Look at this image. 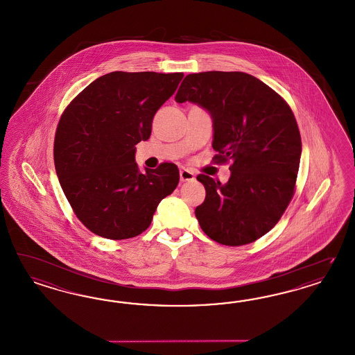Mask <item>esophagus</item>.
<instances>
[{"mask_svg":"<svg viewBox=\"0 0 355 355\" xmlns=\"http://www.w3.org/2000/svg\"><path fill=\"white\" fill-rule=\"evenodd\" d=\"M192 180H195L193 172H191L189 170H185V168H182V170H180V182H192Z\"/></svg>","mask_w":355,"mask_h":355,"instance_id":"esophagus-1","label":"esophagus"}]
</instances>
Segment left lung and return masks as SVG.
<instances>
[{
	"mask_svg": "<svg viewBox=\"0 0 355 355\" xmlns=\"http://www.w3.org/2000/svg\"><path fill=\"white\" fill-rule=\"evenodd\" d=\"M175 101L198 104L211 114L216 158L232 160L226 184L197 176L206 191L195 211L201 229L223 245L257 241L275 227L295 191L302 139L291 108L243 71L188 74Z\"/></svg>",
	"mask_w": 355,
	"mask_h": 355,
	"instance_id": "8db88e82",
	"label": "left lung"
}]
</instances>
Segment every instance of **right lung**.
Instances as JSON below:
<instances>
[{"mask_svg": "<svg viewBox=\"0 0 355 355\" xmlns=\"http://www.w3.org/2000/svg\"><path fill=\"white\" fill-rule=\"evenodd\" d=\"M183 77L112 71L82 90L61 116L53 146L56 173L74 214L94 234L112 241L137 236L178 187L173 163L141 172L135 154Z\"/></svg>", "mask_w": 355, "mask_h": 355, "instance_id": "right-lung-1", "label": "right lung"}]
</instances>
